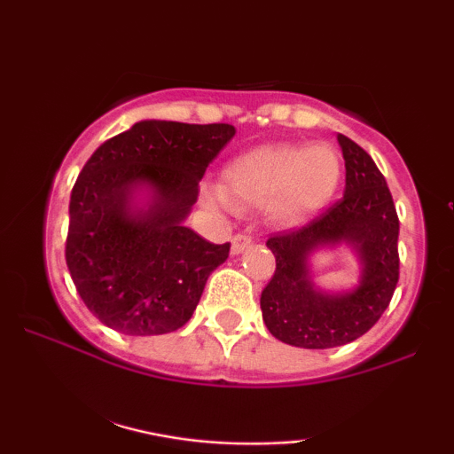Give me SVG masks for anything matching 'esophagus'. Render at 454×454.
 <instances>
[{
	"label": "esophagus",
	"mask_w": 454,
	"mask_h": 454,
	"mask_svg": "<svg viewBox=\"0 0 454 454\" xmlns=\"http://www.w3.org/2000/svg\"><path fill=\"white\" fill-rule=\"evenodd\" d=\"M252 246V235L250 233H235L231 239V254H241Z\"/></svg>",
	"instance_id": "34e87169"
}]
</instances>
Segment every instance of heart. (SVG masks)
<instances>
[{"mask_svg":"<svg viewBox=\"0 0 454 454\" xmlns=\"http://www.w3.org/2000/svg\"><path fill=\"white\" fill-rule=\"evenodd\" d=\"M340 159L331 146L264 145L225 167L213 198L235 208L266 204L272 221L295 225L326 207L337 192Z\"/></svg>","mask_w":454,"mask_h":454,"instance_id":"obj_1","label":"heart"}]
</instances>
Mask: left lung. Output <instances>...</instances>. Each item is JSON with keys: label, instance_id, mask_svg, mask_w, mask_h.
Listing matches in <instances>:
<instances>
[{"label": "left lung", "instance_id": "1", "mask_svg": "<svg viewBox=\"0 0 454 454\" xmlns=\"http://www.w3.org/2000/svg\"><path fill=\"white\" fill-rule=\"evenodd\" d=\"M345 159V194L303 225L272 233L275 275L260 295L272 337L303 349L347 345L370 331L388 308L399 283V216L387 179L351 138L339 134ZM347 239L364 262L363 285L349 296L314 292L305 258L320 243Z\"/></svg>", "mask_w": 454, "mask_h": 454}]
</instances>
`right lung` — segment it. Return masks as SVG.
I'll list each match as a JSON object with an SVG mask.
<instances>
[{
  "label": "right lung",
  "instance_id": "obj_1",
  "mask_svg": "<svg viewBox=\"0 0 454 454\" xmlns=\"http://www.w3.org/2000/svg\"><path fill=\"white\" fill-rule=\"evenodd\" d=\"M235 128L229 123L138 121L105 140L72 188L66 264L84 306L129 337L182 328L207 278L231 244H210L184 227L207 167ZM151 183L145 215H127L129 190Z\"/></svg>",
  "mask_w": 454,
  "mask_h": 454
}]
</instances>
